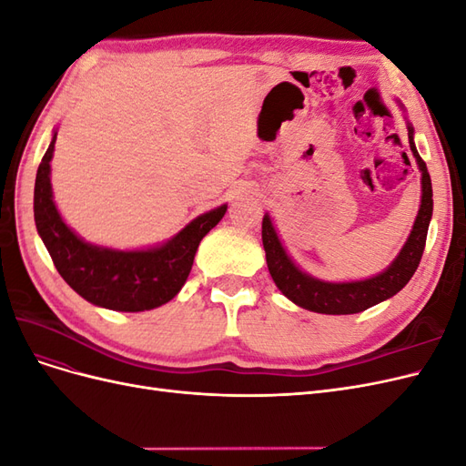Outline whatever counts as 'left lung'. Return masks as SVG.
<instances>
[{
	"label": "left lung",
	"instance_id": "left-lung-1",
	"mask_svg": "<svg viewBox=\"0 0 466 466\" xmlns=\"http://www.w3.org/2000/svg\"><path fill=\"white\" fill-rule=\"evenodd\" d=\"M408 142H410V149L421 171V204L412 233L402 247L400 255L379 276L361 281H344V284H332V281H320L307 276L289 260L272 228L270 218L264 216L262 245L266 250L268 270H270L278 289L295 305L324 315H354L392 298L394 293H399L410 281L426 248V237L433 211V192L428 167L414 146L412 126H408Z\"/></svg>",
	"mask_w": 466,
	"mask_h": 466
}]
</instances>
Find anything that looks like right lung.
<instances>
[{"label":"right lung","mask_w":466,"mask_h":466,"mask_svg":"<svg viewBox=\"0 0 466 466\" xmlns=\"http://www.w3.org/2000/svg\"><path fill=\"white\" fill-rule=\"evenodd\" d=\"M54 142L56 134L36 171L35 223L66 284L83 299L112 311H149L171 301L185 286L200 241L221 221L228 206L196 218L157 248L124 252L93 247L67 228L54 206L50 185Z\"/></svg>","instance_id":"add662e5"}]
</instances>
